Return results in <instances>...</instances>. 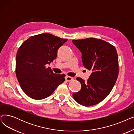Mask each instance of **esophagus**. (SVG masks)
I'll return each instance as SVG.
<instances>
[{
	"mask_svg": "<svg viewBox=\"0 0 134 134\" xmlns=\"http://www.w3.org/2000/svg\"><path fill=\"white\" fill-rule=\"evenodd\" d=\"M73 79H74L73 77H69V76H68V75H67V76L66 77V80L67 81H72Z\"/></svg>",
	"mask_w": 134,
	"mask_h": 134,
	"instance_id": "34e87169",
	"label": "esophagus"
}]
</instances>
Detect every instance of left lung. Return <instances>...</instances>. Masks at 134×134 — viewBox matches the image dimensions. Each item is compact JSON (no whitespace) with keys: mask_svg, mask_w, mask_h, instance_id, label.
Returning a JSON list of instances; mask_svg holds the SVG:
<instances>
[{"mask_svg":"<svg viewBox=\"0 0 134 134\" xmlns=\"http://www.w3.org/2000/svg\"><path fill=\"white\" fill-rule=\"evenodd\" d=\"M72 42L82 54L83 65L92 71L87 81L77 78L81 88L73 93V97L82 106L95 105L107 97L117 79L119 64L117 50L113 45L100 39L89 38L73 40Z\"/></svg>","mask_w":134,"mask_h":134,"instance_id":"left-lung-1","label":"left lung"}]
</instances>
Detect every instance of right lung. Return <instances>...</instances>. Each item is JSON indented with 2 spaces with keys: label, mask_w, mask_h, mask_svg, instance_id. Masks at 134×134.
<instances>
[{
  "label": "right lung",
  "mask_w": 134,
  "mask_h": 134,
  "mask_svg": "<svg viewBox=\"0 0 134 134\" xmlns=\"http://www.w3.org/2000/svg\"><path fill=\"white\" fill-rule=\"evenodd\" d=\"M67 39L49 33L33 36L22 44L17 52L16 75L22 90L34 100L51 95L65 80V74L53 73L46 65L57 57L58 49Z\"/></svg>",
  "instance_id": "obj_1"
}]
</instances>
